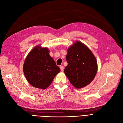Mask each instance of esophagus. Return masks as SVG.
I'll use <instances>...</instances> for the list:
<instances>
[{
    "mask_svg": "<svg viewBox=\"0 0 123 123\" xmlns=\"http://www.w3.org/2000/svg\"><path fill=\"white\" fill-rule=\"evenodd\" d=\"M60 68H61V70L62 71H64V66H61L59 67Z\"/></svg>",
    "mask_w": 123,
    "mask_h": 123,
    "instance_id": "esophagus-1",
    "label": "esophagus"
}]
</instances>
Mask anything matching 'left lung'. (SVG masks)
Segmentation results:
<instances>
[{"label":"left lung","instance_id":"1","mask_svg":"<svg viewBox=\"0 0 123 123\" xmlns=\"http://www.w3.org/2000/svg\"><path fill=\"white\" fill-rule=\"evenodd\" d=\"M66 59L68 65L65 74L74 88H84L94 79L98 71L97 61L85 44L76 41L68 49Z\"/></svg>","mask_w":123,"mask_h":123}]
</instances>
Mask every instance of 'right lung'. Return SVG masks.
Returning <instances> with one entry per match:
<instances>
[{"instance_id": "right-lung-1", "label": "right lung", "mask_w": 123, "mask_h": 123, "mask_svg": "<svg viewBox=\"0 0 123 123\" xmlns=\"http://www.w3.org/2000/svg\"><path fill=\"white\" fill-rule=\"evenodd\" d=\"M47 47L37 45L26 57L23 70L28 82L35 88L46 89L61 69L49 55Z\"/></svg>"}]
</instances>
